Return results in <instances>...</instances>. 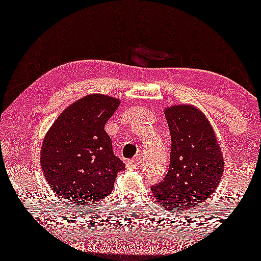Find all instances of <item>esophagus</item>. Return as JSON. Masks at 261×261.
<instances>
[{
    "label": "esophagus",
    "mask_w": 261,
    "mask_h": 261,
    "mask_svg": "<svg viewBox=\"0 0 261 261\" xmlns=\"http://www.w3.org/2000/svg\"><path fill=\"white\" fill-rule=\"evenodd\" d=\"M141 163H142L141 158H135V160H131V161L126 162V168L127 169H136L141 166Z\"/></svg>",
    "instance_id": "obj_1"
}]
</instances>
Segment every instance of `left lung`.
Listing matches in <instances>:
<instances>
[{
    "label": "left lung",
    "mask_w": 261,
    "mask_h": 261,
    "mask_svg": "<svg viewBox=\"0 0 261 261\" xmlns=\"http://www.w3.org/2000/svg\"><path fill=\"white\" fill-rule=\"evenodd\" d=\"M170 131V163L166 178L152 187L154 199L169 211L201 205L223 174V155L206 116L189 106L164 110Z\"/></svg>",
    "instance_id": "1"
}]
</instances>
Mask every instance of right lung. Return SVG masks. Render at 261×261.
<instances>
[{
  "label": "right lung",
  "mask_w": 261,
  "mask_h": 261,
  "mask_svg": "<svg viewBox=\"0 0 261 261\" xmlns=\"http://www.w3.org/2000/svg\"><path fill=\"white\" fill-rule=\"evenodd\" d=\"M120 100L89 94L60 114L41 146L40 163L46 181L61 199L87 206L113 191L125 164L113 152L107 121Z\"/></svg>",
  "instance_id": "add662e5"
}]
</instances>
